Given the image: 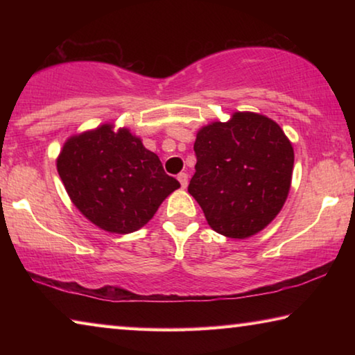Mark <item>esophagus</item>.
Returning <instances> with one entry per match:
<instances>
[{
  "label": "esophagus",
  "instance_id": "esophagus-1",
  "mask_svg": "<svg viewBox=\"0 0 355 355\" xmlns=\"http://www.w3.org/2000/svg\"><path fill=\"white\" fill-rule=\"evenodd\" d=\"M178 182H180V184H182V188L184 189V188H188V173H184V172H182V173H178Z\"/></svg>",
  "mask_w": 355,
  "mask_h": 355
}]
</instances>
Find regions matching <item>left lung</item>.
<instances>
[{"label": "left lung", "mask_w": 355, "mask_h": 355, "mask_svg": "<svg viewBox=\"0 0 355 355\" xmlns=\"http://www.w3.org/2000/svg\"><path fill=\"white\" fill-rule=\"evenodd\" d=\"M196 173L189 194L208 225L227 238L245 239L268 227L291 188L294 150L277 122L250 111L197 131Z\"/></svg>", "instance_id": "left-lung-1"}]
</instances>
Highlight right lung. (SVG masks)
I'll use <instances>...</instances> for the list:
<instances>
[{"instance_id": "obj_1", "label": "right lung", "mask_w": 355, "mask_h": 355, "mask_svg": "<svg viewBox=\"0 0 355 355\" xmlns=\"http://www.w3.org/2000/svg\"><path fill=\"white\" fill-rule=\"evenodd\" d=\"M56 166L70 200L84 218L117 235L139 230L180 188L141 137L112 123L70 136Z\"/></svg>"}]
</instances>
